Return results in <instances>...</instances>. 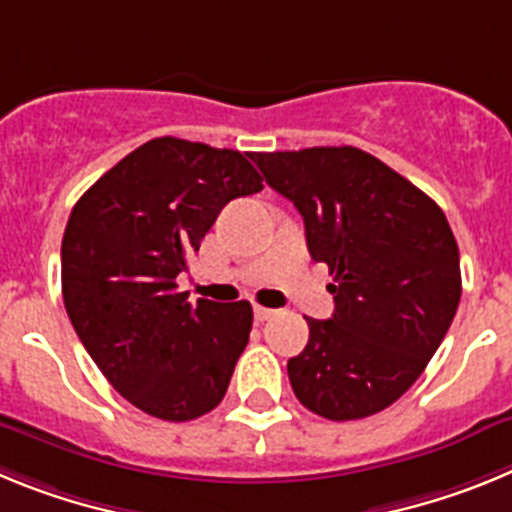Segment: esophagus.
Returning <instances> with one entry per match:
<instances>
[{
    "instance_id": "34e87169",
    "label": "esophagus",
    "mask_w": 512,
    "mask_h": 512,
    "mask_svg": "<svg viewBox=\"0 0 512 512\" xmlns=\"http://www.w3.org/2000/svg\"><path fill=\"white\" fill-rule=\"evenodd\" d=\"M274 315H277V310H271V307H261V305L253 307V318L259 320V323H264V320L274 318Z\"/></svg>"
}]
</instances>
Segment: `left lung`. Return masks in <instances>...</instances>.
Here are the masks:
<instances>
[{
    "label": "left lung",
    "mask_w": 512,
    "mask_h": 512,
    "mask_svg": "<svg viewBox=\"0 0 512 512\" xmlns=\"http://www.w3.org/2000/svg\"><path fill=\"white\" fill-rule=\"evenodd\" d=\"M251 158L266 184L295 202L307 251L333 274V318H305L310 341L287 364L297 400L328 420L390 408L423 374L459 307L449 220L405 176L354 146Z\"/></svg>",
    "instance_id": "8db88e82"
}]
</instances>
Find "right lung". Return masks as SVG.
Masks as SVG:
<instances>
[{
  "label": "right lung",
  "instance_id": "obj_1",
  "mask_svg": "<svg viewBox=\"0 0 512 512\" xmlns=\"http://www.w3.org/2000/svg\"><path fill=\"white\" fill-rule=\"evenodd\" d=\"M261 189L241 151L166 135L128 153L71 210L63 305L99 372L153 418H200L228 392L251 305L189 302L176 277L220 210Z\"/></svg>",
  "mask_w": 512,
  "mask_h": 512
}]
</instances>
